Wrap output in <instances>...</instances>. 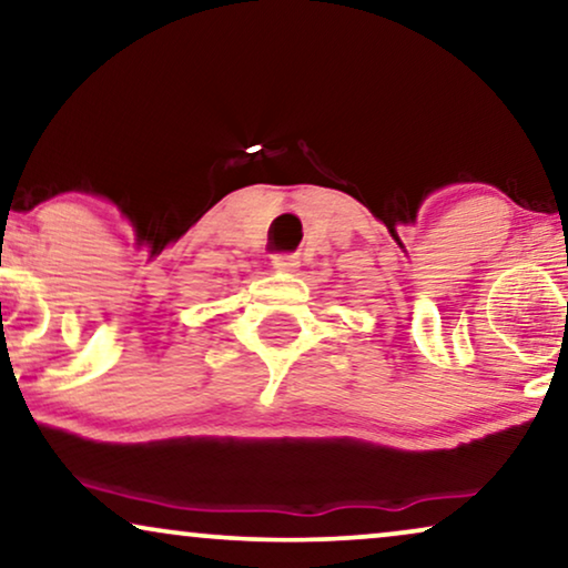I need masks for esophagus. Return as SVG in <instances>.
<instances>
[{"instance_id":"34e87169","label":"esophagus","mask_w":568,"mask_h":568,"mask_svg":"<svg viewBox=\"0 0 568 568\" xmlns=\"http://www.w3.org/2000/svg\"><path fill=\"white\" fill-rule=\"evenodd\" d=\"M271 266H274L276 271H286V274H290V271H297L300 258H297V255H292V253H282V255H274Z\"/></svg>"}]
</instances>
